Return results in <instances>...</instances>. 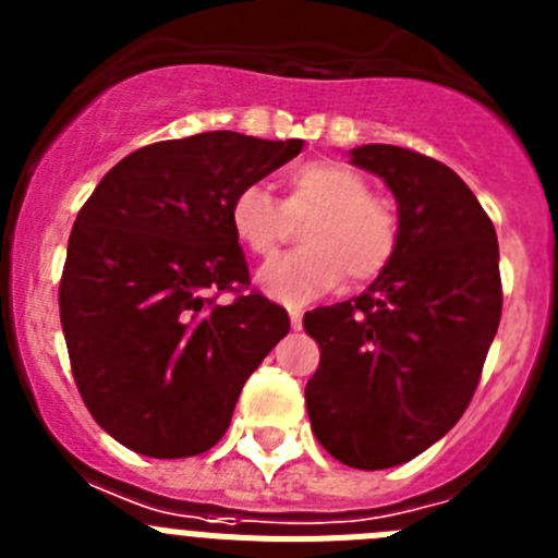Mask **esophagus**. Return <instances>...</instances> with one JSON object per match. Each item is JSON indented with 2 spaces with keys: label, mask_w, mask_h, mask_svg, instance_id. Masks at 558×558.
<instances>
[{
  "label": "esophagus",
  "mask_w": 558,
  "mask_h": 558,
  "mask_svg": "<svg viewBox=\"0 0 558 558\" xmlns=\"http://www.w3.org/2000/svg\"><path fill=\"white\" fill-rule=\"evenodd\" d=\"M302 318H304L302 310H299V307L290 310V327H293V329H302Z\"/></svg>",
  "instance_id": "1"
}]
</instances>
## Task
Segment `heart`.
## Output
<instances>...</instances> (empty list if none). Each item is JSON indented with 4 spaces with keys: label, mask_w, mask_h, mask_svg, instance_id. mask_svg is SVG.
Here are the masks:
<instances>
[{
    "label": "heart",
    "mask_w": 558,
    "mask_h": 558,
    "mask_svg": "<svg viewBox=\"0 0 558 558\" xmlns=\"http://www.w3.org/2000/svg\"><path fill=\"white\" fill-rule=\"evenodd\" d=\"M290 204L313 209L302 226L307 245L276 256L259 270V288L284 304H302L338 288L377 279L391 265L399 245V211L386 195L368 190V179L354 167L315 159L288 175ZM234 236L251 254L270 256L284 236L282 209L265 186L248 184L234 192L229 206Z\"/></svg>",
    "instance_id": "heart-1"
}]
</instances>
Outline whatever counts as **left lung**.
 Returning a JSON list of instances; mask_svg holds the SVG:
<instances>
[{"label":"left lung","instance_id":"8db88e82","mask_svg":"<svg viewBox=\"0 0 558 558\" xmlns=\"http://www.w3.org/2000/svg\"><path fill=\"white\" fill-rule=\"evenodd\" d=\"M399 204L391 265L357 299L304 315L322 349L304 388L324 450L354 470H388L436 445L472 402L502 310L489 215L441 161L363 145Z\"/></svg>","mask_w":558,"mask_h":558}]
</instances>
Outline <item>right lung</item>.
I'll list each match as a JSON object with an SVG mask.
<instances>
[{
    "label": "right lung",
    "mask_w": 558,
    "mask_h": 558,
    "mask_svg": "<svg viewBox=\"0 0 558 558\" xmlns=\"http://www.w3.org/2000/svg\"><path fill=\"white\" fill-rule=\"evenodd\" d=\"M234 131L133 150L69 234L58 307L72 377L97 425L150 458L201 456L288 335V310L248 290L229 223L236 190L302 153ZM220 292H234L220 305Z\"/></svg>",
    "instance_id": "right-lung-1"
}]
</instances>
